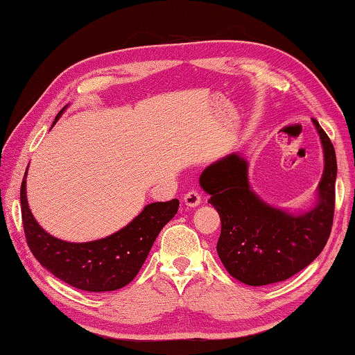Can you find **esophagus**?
Returning a JSON list of instances; mask_svg holds the SVG:
<instances>
[{
  "mask_svg": "<svg viewBox=\"0 0 355 355\" xmlns=\"http://www.w3.org/2000/svg\"><path fill=\"white\" fill-rule=\"evenodd\" d=\"M184 202L187 207H198L200 204V194L198 190H190L185 196H184Z\"/></svg>",
  "mask_w": 355,
  "mask_h": 355,
  "instance_id": "34e87169",
  "label": "esophagus"
}]
</instances>
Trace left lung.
Wrapping results in <instances>:
<instances>
[{"label": "left lung", "instance_id": "8db88e82", "mask_svg": "<svg viewBox=\"0 0 355 355\" xmlns=\"http://www.w3.org/2000/svg\"><path fill=\"white\" fill-rule=\"evenodd\" d=\"M313 124L323 148V175L315 204L293 213L260 199L248 179V161L237 153L202 171L199 184L220 216L218 254L225 270L245 285L262 286L286 280L320 254L334 218L337 159L328 135Z\"/></svg>", "mask_w": 355, "mask_h": 355}]
</instances>
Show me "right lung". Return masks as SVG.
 <instances>
[{
  "mask_svg": "<svg viewBox=\"0 0 355 355\" xmlns=\"http://www.w3.org/2000/svg\"><path fill=\"white\" fill-rule=\"evenodd\" d=\"M66 108L58 113L53 125ZM26 178L27 170L21 184V214L28 248L55 277L83 291H114L128 285L142 268L157 234L179 208L178 199L153 202L116 233L92 242H66L49 234L33 218L27 202Z\"/></svg>",
  "mask_w": 355,
  "mask_h": 355,
  "instance_id": "obj_1",
  "label": "right lung"
}]
</instances>
